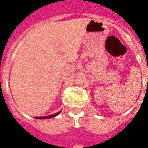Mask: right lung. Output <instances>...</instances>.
<instances>
[{
  "instance_id": "1",
  "label": "right lung",
  "mask_w": 148,
  "mask_h": 148,
  "mask_svg": "<svg viewBox=\"0 0 148 148\" xmlns=\"http://www.w3.org/2000/svg\"><path fill=\"white\" fill-rule=\"evenodd\" d=\"M60 112H57V113H55V114H53V115H47V116H41V117H36V119H51V118L55 117V116H57L58 115H59Z\"/></svg>"
}]
</instances>
